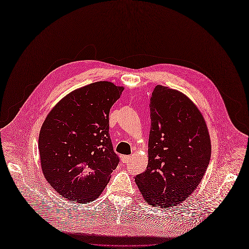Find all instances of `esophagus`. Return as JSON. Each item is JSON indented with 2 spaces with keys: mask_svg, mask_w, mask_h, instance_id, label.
<instances>
[{
  "mask_svg": "<svg viewBox=\"0 0 249 249\" xmlns=\"http://www.w3.org/2000/svg\"><path fill=\"white\" fill-rule=\"evenodd\" d=\"M130 159H131V156H123L122 157V162L123 163H126V162H128L130 160Z\"/></svg>",
  "mask_w": 249,
  "mask_h": 249,
  "instance_id": "esophagus-1",
  "label": "esophagus"
}]
</instances>
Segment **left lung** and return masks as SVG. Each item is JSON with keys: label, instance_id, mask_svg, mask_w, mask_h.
I'll return each instance as SVG.
<instances>
[{"label": "left lung", "instance_id": "1", "mask_svg": "<svg viewBox=\"0 0 249 249\" xmlns=\"http://www.w3.org/2000/svg\"><path fill=\"white\" fill-rule=\"evenodd\" d=\"M149 160L135 182L149 205L182 203L200 183L210 160L205 121L182 92L157 86L150 99Z\"/></svg>", "mask_w": 249, "mask_h": 249}]
</instances>
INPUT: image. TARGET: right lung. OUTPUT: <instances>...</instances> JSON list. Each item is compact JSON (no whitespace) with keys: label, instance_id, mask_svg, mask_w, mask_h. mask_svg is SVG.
<instances>
[{"label":"right lung","instance_id":"right-lung-1","mask_svg":"<svg viewBox=\"0 0 249 249\" xmlns=\"http://www.w3.org/2000/svg\"><path fill=\"white\" fill-rule=\"evenodd\" d=\"M123 87L96 82L62 98L40 131L43 173L51 187L68 200H95L120 160L109 134V113Z\"/></svg>","mask_w":249,"mask_h":249}]
</instances>
